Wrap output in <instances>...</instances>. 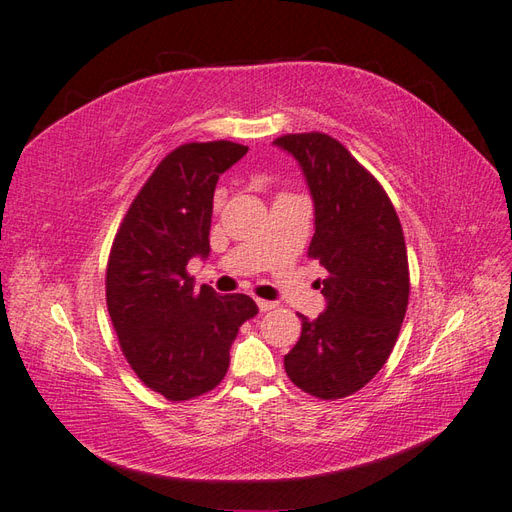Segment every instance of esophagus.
Listing matches in <instances>:
<instances>
[{
	"instance_id": "esophagus-1",
	"label": "esophagus",
	"mask_w": 512,
	"mask_h": 512,
	"mask_svg": "<svg viewBox=\"0 0 512 512\" xmlns=\"http://www.w3.org/2000/svg\"><path fill=\"white\" fill-rule=\"evenodd\" d=\"M256 304H258V308H260V313H267V310L278 306L276 302H269V299H256Z\"/></svg>"
}]
</instances>
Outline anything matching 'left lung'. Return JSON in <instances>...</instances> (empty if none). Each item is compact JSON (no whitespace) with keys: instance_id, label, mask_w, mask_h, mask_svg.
Returning <instances> with one entry per match:
<instances>
[{"instance_id":"left-lung-1","label":"left lung","mask_w":512,"mask_h":512,"mask_svg":"<svg viewBox=\"0 0 512 512\" xmlns=\"http://www.w3.org/2000/svg\"><path fill=\"white\" fill-rule=\"evenodd\" d=\"M273 145L304 173L315 206L308 256L328 273L326 310L302 315L284 369L302 391L341 400L376 376L400 334L410 293L402 223L378 180L332 136L286 134Z\"/></svg>"}]
</instances>
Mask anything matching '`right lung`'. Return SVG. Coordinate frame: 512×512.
<instances>
[{
  "label": "right lung",
  "instance_id": "1",
  "mask_svg": "<svg viewBox=\"0 0 512 512\" xmlns=\"http://www.w3.org/2000/svg\"><path fill=\"white\" fill-rule=\"evenodd\" d=\"M245 154V145L230 141L173 149L136 195L110 249L106 304L119 345L136 376L171 402L215 389L234 336L258 315L249 295L195 289L186 273L191 258L210 254L219 176Z\"/></svg>",
  "mask_w": 512,
  "mask_h": 512
}]
</instances>
